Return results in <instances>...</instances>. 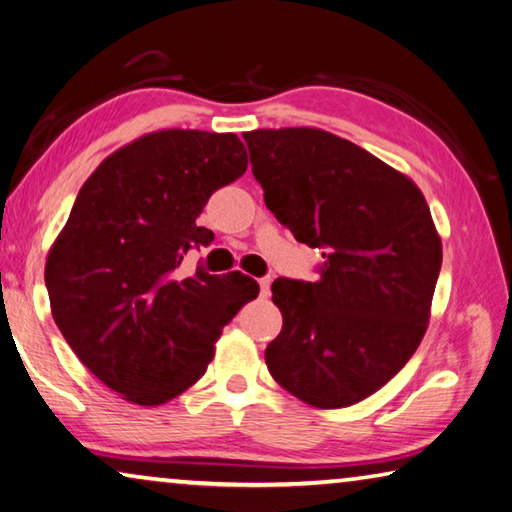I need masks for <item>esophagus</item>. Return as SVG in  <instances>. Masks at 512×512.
Masks as SVG:
<instances>
[{
  "mask_svg": "<svg viewBox=\"0 0 512 512\" xmlns=\"http://www.w3.org/2000/svg\"><path fill=\"white\" fill-rule=\"evenodd\" d=\"M258 285H261V294H263V297H267V294H270L272 279H270V276H263V279H258Z\"/></svg>",
  "mask_w": 512,
  "mask_h": 512,
  "instance_id": "34e87169",
  "label": "esophagus"
}]
</instances>
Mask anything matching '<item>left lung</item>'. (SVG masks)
Returning a JSON list of instances; mask_svg holds the SVG:
<instances>
[{"mask_svg": "<svg viewBox=\"0 0 512 512\" xmlns=\"http://www.w3.org/2000/svg\"><path fill=\"white\" fill-rule=\"evenodd\" d=\"M265 204L321 249L319 279H276L283 315L272 378L319 409L384 387L427 330L443 247L420 188L371 152L317 128L245 132Z\"/></svg>", "mask_w": 512, "mask_h": 512, "instance_id": "left-lung-1", "label": "left lung"}]
</instances>
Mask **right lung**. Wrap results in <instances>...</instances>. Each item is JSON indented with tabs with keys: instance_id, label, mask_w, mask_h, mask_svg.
Returning a JSON list of instances; mask_svg holds the SVG:
<instances>
[{
	"instance_id": "right-lung-1",
	"label": "right lung",
	"mask_w": 512,
	"mask_h": 512,
	"mask_svg": "<svg viewBox=\"0 0 512 512\" xmlns=\"http://www.w3.org/2000/svg\"><path fill=\"white\" fill-rule=\"evenodd\" d=\"M247 170L236 134L161 130L116 150L80 188L44 283L62 337L134 405H161L202 378L222 328L258 283L240 272H179L211 245L197 215Z\"/></svg>"
}]
</instances>
